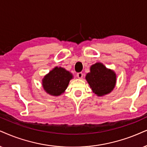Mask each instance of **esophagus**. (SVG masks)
Segmentation results:
<instances>
[{
    "mask_svg": "<svg viewBox=\"0 0 147 147\" xmlns=\"http://www.w3.org/2000/svg\"><path fill=\"white\" fill-rule=\"evenodd\" d=\"M77 77L79 78V79H82V78H83V73H82V72H79V73L77 74Z\"/></svg>",
    "mask_w": 147,
    "mask_h": 147,
    "instance_id": "34e87169",
    "label": "esophagus"
}]
</instances>
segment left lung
I'll return each mask as SVG.
<instances>
[{
    "mask_svg": "<svg viewBox=\"0 0 147 147\" xmlns=\"http://www.w3.org/2000/svg\"><path fill=\"white\" fill-rule=\"evenodd\" d=\"M93 93L98 96L110 94L114 90L117 82V75L113 70L107 68L101 62L90 66V72L85 76Z\"/></svg>",
    "mask_w": 147,
    "mask_h": 147,
    "instance_id": "1",
    "label": "left lung"
}]
</instances>
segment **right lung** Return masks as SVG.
Here are the masks:
<instances>
[{
    "label": "right lung",
    "instance_id": "1",
    "mask_svg": "<svg viewBox=\"0 0 147 147\" xmlns=\"http://www.w3.org/2000/svg\"><path fill=\"white\" fill-rule=\"evenodd\" d=\"M73 75L68 70L55 66L42 79V86L45 92L50 96H59L67 89Z\"/></svg>",
    "mask_w": 147,
    "mask_h": 147
}]
</instances>
